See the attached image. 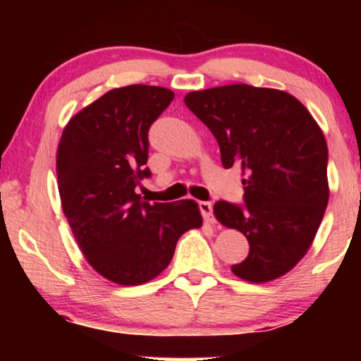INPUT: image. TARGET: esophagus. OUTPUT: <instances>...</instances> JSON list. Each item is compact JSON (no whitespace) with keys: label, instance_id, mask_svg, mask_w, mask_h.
I'll use <instances>...</instances> for the list:
<instances>
[{"label":"esophagus","instance_id":"esophagus-1","mask_svg":"<svg viewBox=\"0 0 361 361\" xmlns=\"http://www.w3.org/2000/svg\"><path fill=\"white\" fill-rule=\"evenodd\" d=\"M199 209L202 215H204V219L209 224H214V205H212V202H199Z\"/></svg>","mask_w":361,"mask_h":361}]
</instances>
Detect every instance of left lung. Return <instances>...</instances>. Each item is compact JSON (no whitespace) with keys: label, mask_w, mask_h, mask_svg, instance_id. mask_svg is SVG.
<instances>
[{"label":"left lung","mask_w":361,"mask_h":361,"mask_svg":"<svg viewBox=\"0 0 361 361\" xmlns=\"http://www.w3.org/2000/svg\"><path fill=\"white\" fill-rule=\"evenodd\" d=\"M220 146L225 169L243 172L245 205L219 200L221 225L250 243L238 278L268 283L289 273L312 245L329 202L324 133L298 98L274 88L235 83L184 98Z\"/></svg>","instance_id":"obj_1"}]
</instances>
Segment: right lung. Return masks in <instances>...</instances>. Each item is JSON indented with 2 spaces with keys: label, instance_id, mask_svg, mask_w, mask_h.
<instances>
[{
  "label": "right lung",
  "instance_id": "1",
  "mask_svg": "<svg viewBox=\"0 0 361 361\" xmlns=\"http://www.w3.org/2000/svg\"><path fill=\"white\" fill-rule=\"evenodd\" d=\"M172 98L162 87L113 88L71 118L59 142L63 215L92 268L121 286L154 279L180 235L202 226L194 200L151 205L136 194L151 176L147 133Z\"/></svg>",
  "mask_w": 361,
  "mask_h": 361
}]
</instances>
